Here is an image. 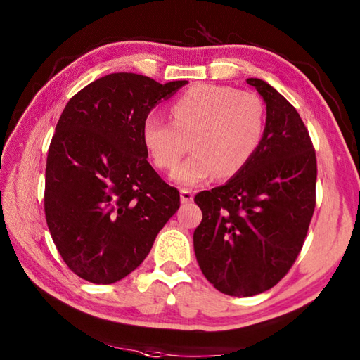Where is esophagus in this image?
Returning <instances> with one entry per match:
<instances>
[{
	"label": "esophagus",
	"instance_id": "obj_1",
	"mask_svg": "<svg viewBox=\"0 0 360 360\" xmlns=\"http://www.w3.org/2000/svg\"><path fill=\"white\" fill-rule=\"evenodd\" d=\"M192 201H193V193L190 192V190H187V188L181 190V202L182 204H188V202H192Z\"/></svg>",
	"mask_w": 360,
	"mask_h": 360
}]
</instances>
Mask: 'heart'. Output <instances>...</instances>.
I'll return each mask as SVG.
<instances>
[{"label":"heart","instance_id":"heart-1","mask_svg":"<svg viewBox=\"0 0 360 360\" xmlns=\"http://www.w3.org/2000/svg\"><path fill=\"white\" fill-rule=\"evenodd\" d=\"M172 116L173 122L153 114L145 117L142 142L158 168L172 170L190 141L193 155L172 174L181 186H198L215 174L232 178L250 162L263 141L264 105L249 91L198 83L173 102Z\"/></svg>","mask_w":360,"mask_h":360}]
</instances>
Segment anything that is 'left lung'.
<instances>
[{
    "instance_id": "8db88e82",
    "label": "left lung",
    "mask_w": 360,
    "mask_h": 360,
    "mask_svg": "<svg viewBox=\"0 0 360 360\" xmlns=\"http://www.w3.org/2000/svg\"><path fill=\"white\" fill-rule=\"evenodd\" d=\"M266 103L263 141L224 186L198 193L193 233L204 277L233 297L262 294L300 254L316 207V151L297 110L269 83L248 79Z\"/></svg>"
}]
</instances>
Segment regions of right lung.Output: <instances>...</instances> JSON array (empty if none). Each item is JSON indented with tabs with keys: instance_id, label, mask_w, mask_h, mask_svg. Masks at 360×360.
<instances>
[{
	"instance_id": "1",
	"label": "right lung",
	"mask_w": 360,
	"mask_h": 360,
	"mask_svg": "<svg viewBox=\"0 0 360 360\" xmlns=\"http://www.w3.org/2000/svg\"><path fill=\"white\" fill-rule=\"evenodd\" d=\"M187 83L108 74L65 106L48 151L44 213L57 250L80 278L111 285L127 277L179 209V192L147 160L142 122Z\"/></svg>"
}]
</instances>
